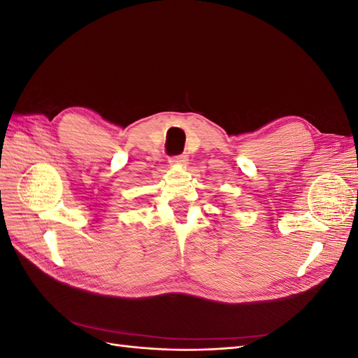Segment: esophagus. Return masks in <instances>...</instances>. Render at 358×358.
Here are the masks:
<instances>
[{"label": "esophagus", "instance_id": "esophagus-1", "mask_svg": "<svg viewBox=\"0 0 358 358\" xmlns=\"http://www.w3.org/2000/svg\"><path fill=\"white\" fill-rule=\"evenodd\" d=\"M188 161V155L185 154H180V155H173L169 158V162L173 166H178V164H185V162Z\"/></svg>", "mask_w": 358, "mask_h": 358}]
</instances>
